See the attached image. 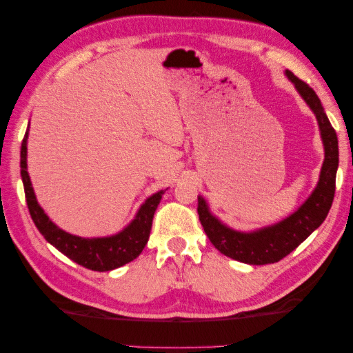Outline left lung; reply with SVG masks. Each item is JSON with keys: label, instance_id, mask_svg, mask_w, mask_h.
I'll return each mask as SVG.
<instances>
[{"label": "left lung", "instance_id": "8db88e82", "mask_svg": "<svg viewBox=\"0 0 353 353\" xmlns=\"http://www.w3.org/2000/svg\"><path fill=\"white\" fill-rule=\"evenodd\" d=\"M286 74L296 84L300 95L303 97V100L308 103V106L316 114L323 147H325V159H323L321 178L314 192L292 216L274 225V227L255 231V233H239V231L227 228L214 216H211L203 199L199 197V217L211 244L225 256L245 264L261 265L279 263L280 259L290 255L292 250H296L325 221L333 203L334 189H336V170L339 161L336 131H334L325 111H323L316 92L292 72H286Z\"/></svg>", "mask_w": 353, "mask_h": 353}]
</instances>
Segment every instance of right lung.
I'll list each match as a JSON object with an SVG mask.
<instances>
[{
    "label": "right lung",
    "instance_id": "1",
    "mask_svg": "<svg viewBox=\"0 0 353 353\" xmlns=\"http://www.w3.org/2000/svg\"><path fill=\"white\" fill-rule=\"evenodd\" d=\"M26 139L28 131L21 142L20 152V167H21V180L25 186V195L28 210L32 222L36 223L37 230L42 233L43 238L54 245L57 250L63 253L67 258H70L79 265L85 269L97 270V272H106V270L117 269L120 265L128 264L132 259H136L143 247L147 245L150 238V230L156 208H158L163 190L150 197L145 203L141 206L134 221L126 227L122 233L112 236V238H98V239H84L78 236L68 234L50 221L39 206L36 195L30 181V175L26 170Z\"/></svg>",
    "mask_w": 353,
    "mask_h": 353
}]
</instances>
